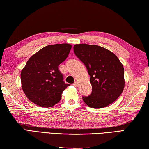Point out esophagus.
<instances>
[{"label":"esophagus","instance_id":"esophagus-1","mask_svg":"<svg viewBox=\"0 0 149 149\" xmlns=\"http://www.w3.org/2000/svg\"><path fill=\"white\" fill-rule=\"evenodd\" d=\"M73 85H74V86L77 87L78 86H79V83H78V82H77V81H75V82H74V84H73Z\"/></svg>","mask_w":149,"mask_h":149}]
</instances>
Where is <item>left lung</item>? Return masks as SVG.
Returning <instances> with one entry per match:
<instances>
[{
  "label": "left lung",
  "instance_id": "8db88e82",
  "mask_svg": "<svg viewBox=\"0 0 149 149\" xmlns=\"http://www.w3.org/2000/svg\"><path fill=\"white\" fill-rule=\"evenodd\" d=\"M76 56L86 67L92 91L82 100L90 107L103 108L114 102L123 92L124 67L113 52L97 45L74 46Z\"/></svg>",
  "mask_w": 149,
  "mask_h": 149
}]
</instances>
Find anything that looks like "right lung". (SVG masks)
Returning <instances> with one entry per match:
<instances>
[{"mask_svg": "<svg viewBox=\"0 0 149 149\" xmlns=\"http://www.w3.org/2000/svg\"><path fill=\"white\" fill-rule=\"evenodd\" d=\"M71 45H48L31 56L21 72L22 89L36 105L50 107L59 102L61 93L70 86L63 81L59 65L67 59Z\"/></svg>", "mask_w": 149, "mask_h": 149, "instance_id": "add662e5", "label": "right lung"}]
</instances>
